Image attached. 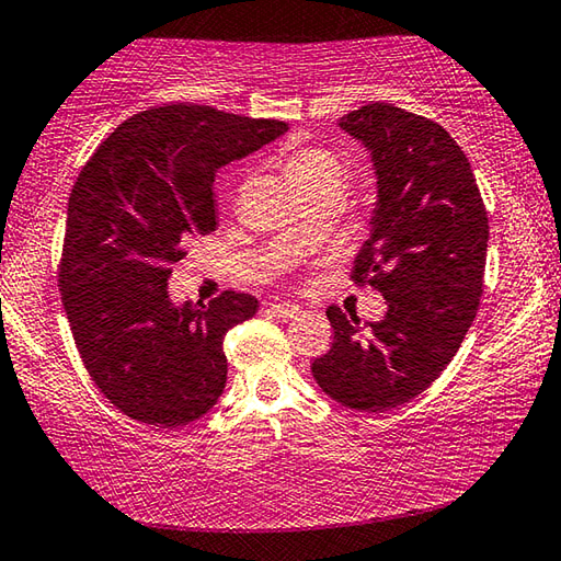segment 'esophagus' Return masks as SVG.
I'll use <instances>...</instances> for the list:
<instances>
[{
    "mask_svg": "<svg viewBox=\"0 0 561 561\" xmlns=\"http://www.w3.org/2000/svg\"><path fill=\"white\" fill-rule=\"evenodd\" d=\"M270 309H272V314H277L279 319H294V317L301 314V309L291 301H272Z\"/></svg>",
    "mask_w": 561,
    "mask_h": 561,
    "instance_id": "34e87169",
    "label": "esophagus"
}]
</instances>
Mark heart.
Segmentation results:
<instances>
[{
  "instance_id": "1",
  "label": "heart",
  "mask_w": 561,
  "mask_h": 561,
  "mask_svg": "<svg viewBox=\"0 0 561 561\" xmlns=\"http://www.w3.org/2000/svg\"><path fill=\"white\" fill-rule=\"evenodd\" d=\"M282 170L299 197L331 180L341 183V160L321 146H289L282 153Z\"/></svg>"
}]
</instances>
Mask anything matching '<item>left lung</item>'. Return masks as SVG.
Returning <instances> with one entry per match:
<instances>
[{
    "label": "left lung",
    "instance_id": "obj_1",
    "mask_svg": "<svg viewBox=\"0 0 561 561\" xmlns=\"http://www.w3.org/2000/svg\"><path fill=\"white\" fill-rule=\"evenodd\" d=\"M339 126L368 148L378 178L351 279L381 291L388 311L360 327L329 307L334 341L311 374L336 403L383 413L423 393L458 354L480 307L488 210L470 160L435 121L368 103Z\"/></svg>",
    "mask_w": 561,
    "mask_h": 561
}]
</instances>
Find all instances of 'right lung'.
<instances>
[{"instance_id": "right-lung-1", "label": "right lung", "mask_w": 561, "mask_h": 561, "mask_svg": "<svg viewBox=\"0 0 561 561\" xmlns=\"http://www.w3.org/2000/svg\"><path fill=\"white\" fill-rule=\"evenodd\" d=\"M284 130V121L165 103L123 121L76 178L61 301L93 383L133 421L178 428L220 398L225 334L260 304L252 294L222 291L175 307L168 277L190 237L217 227V168Z\"/></svg>"}]
</instances>
